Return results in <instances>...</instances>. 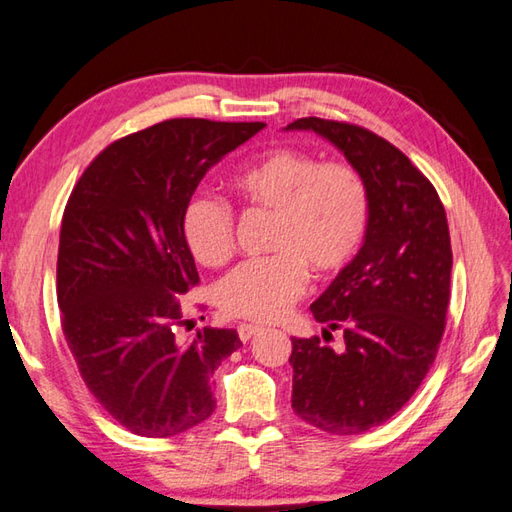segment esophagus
Here are the masks:
<instances>
[{
  "label": "esophagus",
  "mask_w": 512,
  "mask_h": 512,
  "mask_svg": "<svg viewBox=\"0 0 512 512\" xmlns=\"http://www.w3.org/2000/svg\"><path fill=\"white\" fill-rule=\"evenodd\" d=\"M259 330H262V325H259V323H239V325H237V334H239V339H242L244 343L253 339V336H255Z\"/></svg>",
  "instance_id": "obj_1"
}]
</instances>
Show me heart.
Returning <instances> with one entry per match:
<instances>
[{"label": "heart", "instance_id": "1", "mask_svg": "<svg viewBox=\"0 0 512 512\" xmlns=\"http://www.w3.org/2000/svg\"><path fill=\"white\" fill-rule=\"evenodd\" d=\"M233 187L250 206L275 211L268 231L273 253L246 259L215 288L217 303L237 317H281L306 288L308 266L334 273L365 242L372 198L363 173L347 162H319L306 151L277 147L239 167ZM182 237L200 264H226L235 253L233 206L215 193L191 195Z\"/></svg>", "mask_w": 512, "mask_h": 512}]
</instances>
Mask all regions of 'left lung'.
<instances>
[{"label":"left lung","instance_id":"1","mask_svg":"<svg viewBox=\"0 0 512 512\" xmlns=\"http://www.w3.org/2000/svg\"><path fill=\"white\" fill-rule=\"evenodd\" d=\"M339 147L372 198L365 242L312 303L319 336L292 339V409L312 427L354 436L416 394L436 361L451 299V237L436 187L389 140L361 125L297 118ZM344 332L334 353L331 332Z\"/></svg>","mask_w":512,"mask_h":512}]
</instances>
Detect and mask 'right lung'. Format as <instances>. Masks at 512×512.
Segmentation results:
<instances>
[{
	"mask_svg": "<svg viewBox=\"0 0 512 512\" xmlns=\"http://www.w3.org/2000/svg\"><path fill=\"white\" fill-rule=\"evenodd\" d=\"M266 123L169 118L114 140L65 204L57 257L61 328L83 383L125 429L169 438L215 409L211 376L242 341H193L180 295L200 284L182 211L204 173Z\"/></svg>",
	"mask_w": 512,
	"mask_h": 512,
	"instance_id": "add662e5",
	"label": "right lung"
}]
</instances>
